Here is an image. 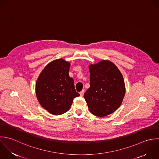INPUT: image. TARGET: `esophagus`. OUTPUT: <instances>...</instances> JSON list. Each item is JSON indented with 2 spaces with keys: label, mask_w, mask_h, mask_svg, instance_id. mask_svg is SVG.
Returning <instances> with one entry per match:
<instances>
[{
  "label": "esophagus",
  "mask_w": 159,
  "mask_h": 159,
  "mask_svg": "<svg viewBox=\"0 0 159 159\" xmlns=\"http://www.w3.org/2000/svg\"><path fill=\"white\" fill-rule=\"evenodd\" d=\"M84 93H85V90H82L80 92V96H81V97H83V96H84Z\"/></svg>",
  "instance_id": "obj_1"
}]
</instances>
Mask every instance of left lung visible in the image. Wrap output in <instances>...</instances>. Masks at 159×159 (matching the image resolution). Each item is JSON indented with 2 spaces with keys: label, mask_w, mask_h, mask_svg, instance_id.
Segmentation results:
<instances>
[{
  "label": "left lung",
  "mask_w": 159,
  "mask_h": 159,
  "mask_svg": "<svg viewBox=\"0 0 159 159\" xmlns=\"http://www.w3.org/2000/svg\"><path fill=\"white\" fill-rule=\"evenodd\" d=\"M90 88L84 98L90 111L103 117L111 114L121 105L125 95V85L120 70L112 62L103 60L89 66Z\"/></svg>",
  "instance_id": "8db88e82"
}]
</instances>
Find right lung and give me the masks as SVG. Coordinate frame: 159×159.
Masks as SVG:
<instances>
[{
    "label": "right lung",
    "mask_w": 159,
    "mask_h": 159,
    "mask_svg": "<svg viewBox=\"0 0 159 159\" xmlns=\"http://www.w3.org/2000/svg\"><path fill=\"white\" fill-rule=\"evenodd\" d=\"M70 64L62 59L49 63L36 83V94L40 105L49 113L59 115L70 108L74 98L80 96L69 77Z\"/></svg>",
    "instance_id": "right-lung-1"
}]
</instances>
